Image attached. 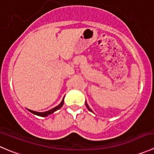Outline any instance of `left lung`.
Instances as JSON below:
<instances>
[{"label": "left lung", "mask_w": 154, "mask_h": 154, "mask_svg": "<svg viewBox=\"0 0 154 154\" xmlns=\"http://www.w3.org/2000/svg\"><path fill=\"white\" fill-rule=\"evenodd\" d=\"M86 107H87V108H88V110H89V111L92 112V110H91V109H90V108H89V105H88V104H87V103H86Z\"/></svg>", "instance_id": "1"}]
</instances>
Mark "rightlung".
<instances>
[{"label": "right lung", "mask_w": 154, "mask_h": 154, "mask_svg": "<svg viewBox=\"0 0 154 154\" xmlns=\"http://www.w3.org/2000/svg\"><path fill=\"white\" fill-rule=\"evenodd\" d=\"M65 98V97H64ZM64 98L63 99H62V102L60 103V104H59L58 106H56V107H55L54 108L51 109V110H48V111H45V112H37V111H34V110H29V109H28V110H29L30 112H31L32 113H34V114L35 115H37V116H39V117H47L48 115L51 114V113H54L55 111H56L57 110H59V109H60L61 107L63 106V104H64Z\"/></svg>", "instance_id": "add662e5"}]
</instances>
